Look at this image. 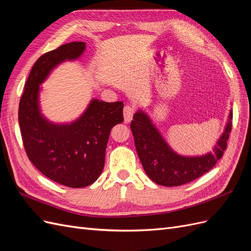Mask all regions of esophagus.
<instances>
[{
  "instance_id": "obj_1",
  "label": "esophagus",
  "mask_w": 251,
  "mask_h": 251,
  "mask_svg": "<svg viewBox=\"0 0 251 251\" xmlns=\"http://www.w3.org/2000/svg\"><path fill=\"white\" fill-rule=\"evenodd\" d=\"M135 113L134 108L130 107V105H126L124 108V117H125V123H130L133 118V115Z\"/></svg>"
}]
</instances>
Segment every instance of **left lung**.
I'll use <instances>...</instances> for the list:
<instances>
[{"mask_svg":"<svg viewBox=\"0 0 251 251\" xmlns=\"http://www.w3.org/2000/svg\"><path fill=\"white\" fill-rule=\"evenodd\" d=\"M231 119L232 112L229 113V123L212 153L200 157H183L171 150L150 118L138 111L131 121V130L144 172L151 181L163 186L183 185L201 177L222 158L231 132Z\"/></svg>","mask_w":251,"mask_h":251,"instance_id":"left-lung-1","label":"left lung"}]
</instances>
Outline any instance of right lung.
Returning <instances> with one entry per match:
<instances>
[{
  "instance_id": "add662e5",
  "label": "right lung",
  "mask_w": 251,
  "mask_h": 251,
  "mask_svg": "<svg viewBox=\"0 0 251 251\" xmlns=\"http://www.w3.org/2000/svg\"><path fill=\"white\" fill-rule=\"evenodd\" d=\"M85 48L83 42H72L43 54L30 71L19 105L21 135L29 160L49 179L75 188L92 184L100 176L110 132L124 121L121 101L93 100L70 125H53L41 114V83L53 68L78 58Z\"/></svg>"
}]
</instances>
